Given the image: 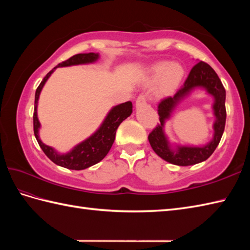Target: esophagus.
I'll use <instances>...</instances> for the list:
<instances>
[{"label": "esophagus", "mask_w": 250, "mask_h": 250, "mask_svg": "<svg viewBox=\"0 0 250 250\" xmlns=\"http://www.w3.org/2000/svg\"><path fill=\"white\" fill-rule=\"evenodd\" d=\"M146 104V95L144 93H141L136 99V107H140Z\"/></svg>", "instance_id": "34e87169"}]
</instances>
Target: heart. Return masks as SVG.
Instances as JSON below:
<instances>
[{"mask_svg":"<svg viewBox=\"0 0 250 250\" xmlns=\"http://www.w3.org/2000/svg\"><path fill=\"white\" fill-rule=\"evenodd\" d=\"M184 75L183 67L176 63L161 62L152 67V79L159 81V91L162 94L172 92L182 81Z\"/></svg>","mask_w":250,"mask_h":250,"instance_id":"obj_1","label":"heart"}]
</instances>
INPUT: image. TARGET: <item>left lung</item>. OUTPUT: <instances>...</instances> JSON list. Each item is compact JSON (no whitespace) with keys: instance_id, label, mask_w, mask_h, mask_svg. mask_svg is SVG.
Returning a JSON list of instances; mask_svg holds the SVG:
<instances>
[{"instance_id":"obj_1","label":"left lung","mask_w":250,"mask_h":250,"mask_svg":"<svg viewBox=\"0 0 250 250\" xmlns=\"http://www.w3.org/2000/svg\"><path fill=\"white\" fill-rule=\"evenodd\" d=\"M196 86L205 87L215 99L213 105L216 117L214 124V139L203 147L179 146L176 151L171 150L163 131L164 121L168 118L179 101ZM158 114L160 124H158L156 128L148 135V141H149L153 151L163 160L175 164V166H193V164L205 161L211 156L224 134L227 118L226 89L213 67L204 61H200L191 68L187 79L183 86L178 89V91L174 94V97H167L161 100V102L158 104Z\"/></svg>"}]
</instances>
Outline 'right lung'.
Instances as JSON below:
<instances>
[{"label":"right lung","mask_w":250,"mask_h":250,"mask_svg":"<svg viewBox=\"0 0 250 250\" xmlns=\"http://www.w3.org/2000/svg\"><path fill=\"white\" fill-rule=\"evenodd\" d=\"M99 58V54H94V52H89V54H78L71 57L70 59L59 63L56 67L47 74L44 77L43 81L37 87L35 92V102H34V113H33V129H34V135L36 137V141L39 143L42 150L44 151L45 155L48 157L50 160L56 163L57 166H60L63 167L75 169H84L89 167H92L97 164L101 160H103L104 157L107 155L109 149L113 146V143L115 141L116 131L118 129L119 125L125 119L132 114V102L122 103L115 106L111 108V110L106 116L105 120L103 121L102 125L100 126L99 130L92 134L86 141L82 142L81 144L75 146L73 149L67 153H58L55 149L51 147L45 145L43 142L40 140L39 136V129H40V121L37 119V101L40 98V93L43 89L45 83L49 76L52 74L57 67L60 66H70V65H76V64H84V63H91L97 61Z\"/></svg>","instance_id":"right-lung-1"}]
</instances>
